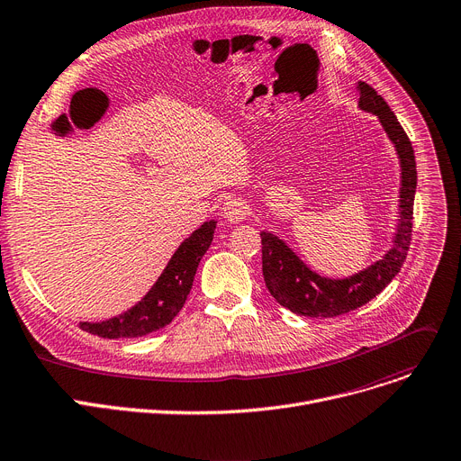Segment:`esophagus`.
Wrapping results in <instances>:
<instances>
[{"instance_id": "34e87169", "label": "esophagus", "mask_w": 461, "mask_h": 461, "mask_svg": "<svg viewBox=\"0 0 461 461\" xmlns=\"http://www.w3.org/2000/svg\"><path fill=\"white\" fill-rule=\"evenodd\" d=\"M222 212H224V219L230 224H240L244 219L249 217V205L240 198H231L224 203Z\"/></svg>"}]
</instances>
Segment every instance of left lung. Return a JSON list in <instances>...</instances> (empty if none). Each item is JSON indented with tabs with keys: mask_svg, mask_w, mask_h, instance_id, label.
I'll list each match as a JSON object with an SVG mask.
<instances>
[{
	"mask_svg": "<svg viewBox=\"0 0 461 461\" xmlns=\"http://www.w3.org/2000/svg\"><path fill=\"white\" fill-rule=\"evenodd\" d=\"M356 88L359 92V107L380 120L401 159V200H398L401 203H398L396 231L393 247L382 259L347 278H326L317 274L287 247L285 240L270 231H261L263 278L267 289L280 305L303 317H337L371 302L401 272L410 249L417 189V167L411 142L394 113L371 85L359 81Z\"/></svg>",
	"mask_w": 461,
	"mask_h": 461,
	"instance_id": "left-lung-1",
	"label": "left lung"
}]
</instances>
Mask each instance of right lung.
Segmentation results:
<instances>
[{
	"label": "right lung",
	"instance_id": "1",
	"mask_svg": "<svg viewBox=\"0 0 461 461\" xmlns=\"http://www.w3.org/2000/svg\"><path fill=\"white\" fill-rule=\"evenodd\" d=\"M214 228L217 221L203 222L191 237L183 240L158 282L133 308L102 322H79V328L104 339H120V337H142L170 324L191 293L198 263L211 247Z\"/></svg>",
	"mask_w": 461,
	"mask_h": 461
}]
</instances>
